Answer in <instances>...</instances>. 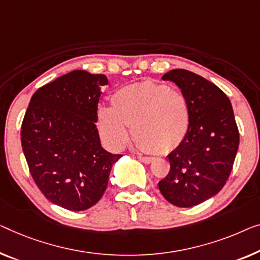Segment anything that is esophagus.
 Segmentation results:
<instances>
[{"label": "esophagus", "instance_id": "34e87169", "mask_svg": "<svg viewBox=\"0 0 260 260\" xmlns=\"http://www.w3.org/2000/svg\"><path fill=\"white\" fill-rule=\"evenodd\" d=\"M138 158L140 160L143 164H150V162L153 161V157H149V156H142V155H138Z\"/></svg>", "mask_w": 260, "mask_h": 260}]
</instances>
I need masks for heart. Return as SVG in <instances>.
Returning a JSON list of instances; mask_svg holds the SVG:
<instances>
[{
	"label": "heart",
	"instance_id": "obj_1",
	"mask_svg": "<svg viewBox=\"0 0 260 260\" xmlns=\"http://www.w3.org/2000/svg\"><path fill=\"white\" fill-rule=\"evenodd\" d=\"M112 107L100 106L96 125L100 135L113 148L129 138L153 154H168L183 143L190 126V110L183 93L152 81L126 85L114 92Z\"/></svg>",
	"mask_w": 260,
	"mask_h": 260
}]
</instances>
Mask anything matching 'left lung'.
<instances>
[{"label": "left lung", "mask_w": 260, "mask_h": 260, "mask_svg": "<svg viewBox=\"0 0 260 260\" xmlns=\"http://www.w3.org/2000/svg\"><path fill=\"white\" fill-rule=\"evenodd\" d=\"M174 81L188 100L190 126L183 143L168 155L170 170L158 182L166 200L190 208L215 196L229 179L239 146V132L229 98L196 73L172 70Z\"/></svg>", "instance_id": "left-lung-1"}]
</instances>
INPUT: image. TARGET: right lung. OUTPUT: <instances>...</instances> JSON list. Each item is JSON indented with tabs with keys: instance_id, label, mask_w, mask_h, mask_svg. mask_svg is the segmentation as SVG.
Instances as JSON below:
<instances>
[{
	"instance_id": "1",
	"label": "right lung",
	"mask_w": 260,
	"mask_h": 260,
	"mask_svg": "<svg viewBox=\"0 0 260 260\" xmlns=\"http://www.w3.org/2000/svg\"><path fill=\"white\" fill-rule=\"evenodd\" d=\"M105 75L69 72L31 96L21 142L31 176L53 204L72 211L91 208L105 192L121 155L106 152L96 129Z\"/></svg>"
}]
</instances>
